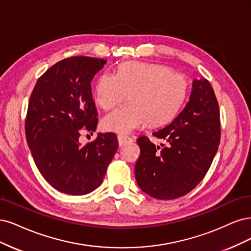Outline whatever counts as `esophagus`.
Masks as SVG:
<instances>
[{
    "label": "esophagus",
    "mask_w": 251,
    "mask_h": 251,
    "mask_svg": "<svg viewBox=\"0 0 251 251\" xmlns=\"http://www.w3.org/2000/svg\"><path fill=\"white\" fill-rule=\"evenodd\" d=\"M132 141L133 140L131 139V137H129L127 135H118V142H119L120 146H123V145L131 143Z\"/></svg>",
    "instance_id": "obj_1"
}]
</instances>
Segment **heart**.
Wrapping results in <instances>:
<instances>
[{
    "instance_id": "1",
    "label": "heart",
    "mask_w": 251,
    "mask_h": 251,
    "mask_svg": "<svg viewBox=\"0 0 251 251\" xmlns=\"http://www.w3.org/2000/svg\"><path fill=\"white\" fill-rule=\"evenodd\" d=\"M183 75L164 64L128 61L117 74L104 72L95 86V100L103 109H110L129 94L130 102L104 117L102 125L108 131L130 133L147 122L165 124L179 111L188 94Z\"/></svg>"
}]
</instances>
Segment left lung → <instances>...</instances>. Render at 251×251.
<instances>
[{"label": "left lung", "instance_id": "obj_1", "mask_svg": "<svg viewBox=\"0 0 251 251\" xmlns=\"http://www.w3.org/2000/svg\"><path fill=\"white\" fill-rule=\"evenodd\" d=\"M219 105L206 79H194L188 103L171 124L153 133L167 142L155 147L137 139L141 154L134 174L147 195L170 200L191 192L203 179L220 143ZM160 149V151L158 149Z\"/></svg>", "mask_w": 251, "mask_h": 251}]
</instances>
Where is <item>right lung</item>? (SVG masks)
<instances>
[{
	"instance_id": "add662e5",
	"label": "right lung",
	"mask_w": 251,
	"mask_h": 251,
	"mask_svg": "<svg viewBox=\"0 0 251 251\" xmlns=\"http://www.w3.org/2000/svg\"><path fill=\"white\" fill-rule=\"evenodd\" d=\"M106 62L75 56L55 63L38 78L29 100L25 130L35 165L54 189L69 195L100 187L119 147L112 132L79 142L84 129L96 131L98 125L91 82Z\"/></svg>"
}]
</instances>
